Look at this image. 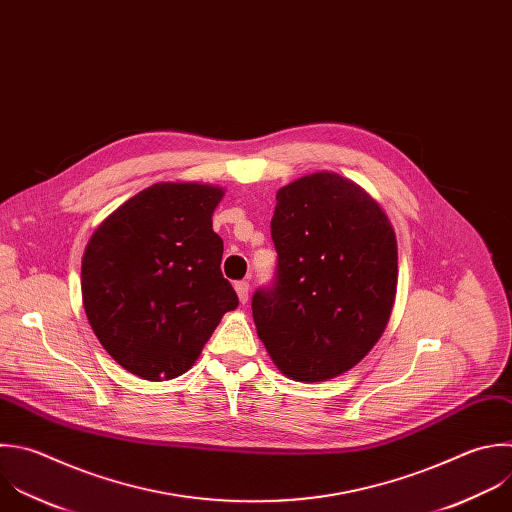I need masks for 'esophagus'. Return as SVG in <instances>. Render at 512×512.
<instances>
[{"label": "esophagus", "mask_w": 512, "mask_h": 512, "mask_svg": "<svg viewBox=\"0 0 512 512\" xmlns=\"http://www.w3.org/2000/svg\"><path fill=\"white\" fill-rule=\"evenodd\" d=\"M235 291L239 295V301L247 303V299H249V283L247 281H237L235 283Z\"/></svg>", "instance_id": "1"}]
</instances>
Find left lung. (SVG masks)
<instances>
[{
    "mask_svg": "<svg viewBox=\"0 0 512 512\" xmlns=\"http://www.w3.org/2000/svg\"><path fill=\"white\" fill-rule=\"evenodd\" d=\"M275 199L277 275L253 295L257 335L287 378L325 382L360 364L390 321L396 233L376 199L329 170Z\"/></svg>",
    "mask_w": 512,
    "mask_h": 512,
    "instance_id": "obj_1",
    "label": "left lung"
}]
</instances>
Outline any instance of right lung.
Returning a JSON list of instances; mask_svg holds the SVG:
<instances>
[{"label":"right lung","instance_id":"right-lung-1","mask_svg":"<svg viewBox=\"0 0 512 512\" xmlns=\"http://www.w3.org/2000/svg\"><path fill=\"white\" fill-rule=\"evenodd\" d=\"M223 195L215 185L156 183L108 215L86 245V317L110 358L142 380L189 372L239 305L213 231Z\"/></svg>","mask_w":512,"mask_h":512}]
</instances>
